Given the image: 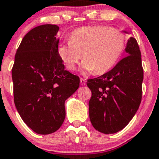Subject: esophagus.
<instances>
[{"label":"esophagus","instance_id":"esophagus-1","mask_svg":"<svg viewBox=\"0 0 159 159\" xmlns=\"http://www.w3.org/2000/svg\"><path fill=\"white\" fill-rule=\"evenodd\" d=\"M80 84L82 85H85V84H86V80H85L84 79L80 78Z\"/></svg>","mask_w":159,"mask_h":159}]
</instances>
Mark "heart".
<instances>
[{"label":"heart","mask_w":159,"mask_h":159,"mask_svg":"<svg viewBox=\"0 0 159 159\" xmlns=\"http://www.w3.org/2000/svg\"><path fill=\"white\" fill-rule=\"evenodd\" d=\"M126 35L103 25L85 26L72 31L70 40L57 47V53L68 70H74L81 58L85 71L103 74L116 64L124 53Z\"/></svg>","instance_id":"b5f03b06"}]
</instances>
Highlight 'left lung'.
<instances>
[{
    "label": "left lung",
    "instance_id": "left-lung-1",
    "mask_svg": "<svg viewBox=\"0 0 159 159\" xmlns=\"http://www.w3.org/2000/svg\"><path fill=\"white\" fill-rule=\"evenodd\" d=\"M125 52L127 56L112 70L88 80L92 92L89 102L90 121L96 130L104 134L116 133L125 128L141 104L144 72L141 50L134 37L128 39Z\"/></svg>",
    "mask_w": 159,
    "mask_h": 159
}]
</instances>
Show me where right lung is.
Masks as SVG:
<instances>
[{"mask_svg": "<svg viewBox=\"0 0 159 159\" xmlns=\"http://www.w3.org/2000/svg\"><path fill=\"white\" fill-rule=\"evenodd\" d=\"M57 25L26 34L12 68L14 104L25 124L37 134L56 132L66 117L65 101L80 87V78L65 70L57 53Z\"/></svg>", "mask_w": 159, "mask_h": 159, "instance_id": "obj_1", "label": "right lung"}]
</instances>
